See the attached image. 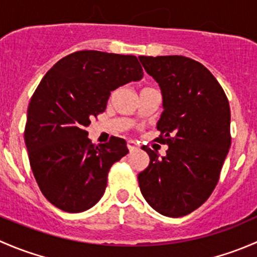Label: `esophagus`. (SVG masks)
I'll return each mask as SVG.
<instances>
[{"label": "esophagus", "instance_id": "esophagus-1", "mask_svg": "<svg viewBox=\"0 0 257 257\" xmlns=\"http://www.w3.org/2000/svg\"><path fill=\"white\" fill-rule=\"evenodd\" d=\"M126 147H128L129 152H134V150L139 149V144L134 141H128L126 142Z\"/></svg>", "mask_w": 257, "mask_h": 257}]
</instances>
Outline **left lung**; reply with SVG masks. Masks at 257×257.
I'll list each match as a JSON object with an SVG mask.
<instances>
[{"mask_svg": "<svg viewBox=\"0 0 257 257\" xmlns=\"http://www.w3.org/2000/svg\"><path fill=\"white\" fill-rule=\"evenodd\" d=\"M163 94L157 142L165 157L143 145L150 158L139 173L147 203L162 215L180 217L203 205L214 191L231 144L230 105L206 67L183 56L139 57Z\"/></svg>", "mask_w": 257, "mask_h": 257, "instance_id": "8db88e82", "label": "left lung"}]
</instances>
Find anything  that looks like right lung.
<instances>
[{
    "label": "right lung",
    "mask_w": 257,
    "mask_h": 257,
    "mask_svg": "<svg viewBox=\"0 0 257 257\" xmlns=\"http://www.w3.org/2000/svg\"><path fill=\"white\" fill-rule=\"evenodd\" d=\"M143 74L136 56L99 51L68 54L46 73L28 104L25 143L49 203L82 212L100 200L110 167L129 150L118 137L92 144L85 128L104 112L112 90Z\"/></svg>",
    "instance_id": "obj_1"
}]
</instances>
